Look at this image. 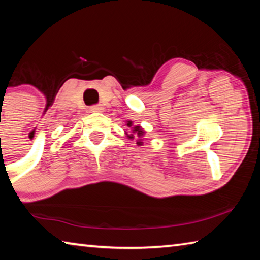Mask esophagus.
<instances>
[{"mask_svg":"<svg viewBox=\"0 0 260 260\" xmlns=\"http://www.w3.org/2000/svg\"><path fill=\"white\" fill-rule=\"evenodd\" d=\"M104 108L102 105H93V107H90V111L91 112H103Z\"/></svg>","mask_w":260,"mask_h":260,"instance_id":"obj_1","label":"esophagus"}]
</instances>
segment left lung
Instances as JSON below:
<instances>
[{
  "mask_svg": "<svg viewBox=\"0 0 260 260\" xmlns=\"http://www.w3.org/2000/svg\"><path fill=\"white\" fill-rule=\"evenodd\" d=\"M126 125L129 128L128 132L125 131V134H126L127 138L131 139V140H134L135 138H138V142H136V144H138V146H142L143 142H142V139H141V138H142L146 132L141 128L140 126H133V122H132L131 120L126 121Z\"/></svg>",
  "mask_w": 260,
  "mask_h": 260,
  "instance_id": "obj_1",
  "label": "left lung"
}]
</instances>
